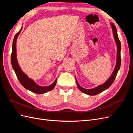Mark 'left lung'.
<instances>
[{
  "label": "left lung",
  "mask_w": 133,
  "mask_h": 133,
  "mask_svg": "<svg viewBox=\"0 0 133 133\" xmlns=\"http://www.w3.org/2000/svg\"><path fill=\"white\" fill-rule=\"evenodd\" d=\"M110 25H111L112 30V33H113L115 43L116 44V46H117V53H116V65H115L114 69L113 71H112L111 76L108 78V79L107 80V81L105 83H104L103 84L99 85L98 87L92 88V89H85V88H82L79 85L78 81H77V80H76V78H75L76 85H77L80 90L82 92H84V93H85V94H88L89 95H97V94L100 93V92H103V91L105 90L106 89H108V88H109L111 86V84H112V83L114 82V80L116 76V75H117L118 72L120 69V65H121V57H120L121 43H120V42L119 39L118 34H117V31H116L115 26L114 25V24L112 23H110Z\"/></svg>",
  "instance_id": "8db88e82"
}]
</instances>
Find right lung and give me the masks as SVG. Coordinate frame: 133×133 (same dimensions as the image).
<instances>
[{"label":"right lung","instance_id":"obj_1","mask_svg":"<svg viewBox=\"0 0 133 133\" xmlns=\"http://www.w3.org/2000/svg\"><path fill=\"white\" fill-rule=\"evenodd\" d=\"M22 27L21 29L20 30L18 33L15 35L13 45H12V52L11 55V63L12 67L13 68L16 75L19 80V81L21 83L22 85L26 89L30 90L35 93L42 94L45 92L50 91L55 87L56 84H57V79L55 80V81L51 84V85L47 87H42L40 86L36 83L34 80L28 77V76L25 74L22 71V69L19 65L18 63L17 58V48H16V44H17V41L18 37L22 30Z\"/></svg>","mask_w":133,"mask_h":133}]
</instances>
